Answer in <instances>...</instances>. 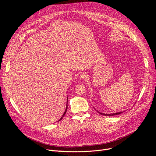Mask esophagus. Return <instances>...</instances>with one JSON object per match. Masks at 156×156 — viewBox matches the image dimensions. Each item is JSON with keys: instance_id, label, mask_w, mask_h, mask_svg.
Masks as SVG:
<instances>
[{"instance_id": "obj_1", "label": "esophagus", "mask_w": 156, "mask_h": 156, "mask_svg": "<svg viewBox=\"0 0 156 156\" xmlns=\"http://www.w3.org/2000/svg\"><path fill=\"white\" fill-rule=\"evenodd\" d=\"M80 78L83 80H86L88 78V75L87 73H81V75H80Z\"/></svg>"}]
</instances>
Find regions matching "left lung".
<instances>
[{
    "instance_id": "1",
    "label": "left lung",
    "mask_w": 156,
    "mask_h": 156,
    "mask_svg": "<svg viewBox=\"0 0 156 156\" xmlns=\"http://www.w3.org/2000/svg\"><path fill=\"white\" fill-rule=\"evenodd\" d=\"M101 115H103L105 116H114V115H119L120 114L122 113V112H117V113H115V114H103V113H101L99 112H98Z\"/></svg>"
}]
</instances>
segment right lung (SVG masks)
<instances>
[{
	"label": "right lung",
	"instance_id": "obj_1",
	"mask_svg": "<svg viewBox=\"0 0 156 156\" xmlns=\"http://www.w3.org/2000/svg\"><path fill=\"white\" fill-rule=\"evenodd\" d=\"M67 99H68V98H67ZM67 101H68V99H67ZM67 107H67V105H66V109H65V112H64V114H63V115H62V117H61V118H60V120H58V121H60V120H62V119H63V116H64V115H65V114H66V110H67Z\"/></svg>",
	"mask_w": 156,
	"mask_h": 156
}]
</instances>
